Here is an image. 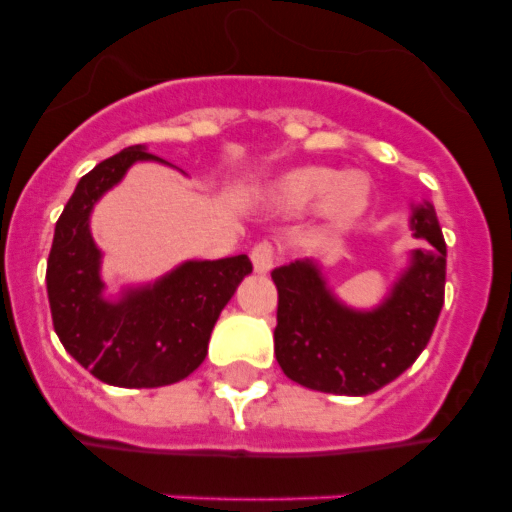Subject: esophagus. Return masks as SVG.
I'll list each match as a JSON object with an SVG mask.
<instances>
[{
	"instance_id": "esophagus-1",
	"label": "esophagus",
	"mask_w": 512,
	"mask_h": 512,
	"mask_svg": "<svg viewBox=\"0 0 512 512\" xmlns=\"http://www.w3.org/2000/svg\"><path fill=\"white\" fill-rule=\"evenodd\" d=\"M251 261H253V269L259 271V274H269V271L274 269V264H277V251H274L271 243L264 241L259 243V246H253Z\"/></svg>"
}]
</instances>
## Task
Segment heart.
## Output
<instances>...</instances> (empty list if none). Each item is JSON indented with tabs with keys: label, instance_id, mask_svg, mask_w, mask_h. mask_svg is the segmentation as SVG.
Listing matches in <instances>:
<instances>
[{
	"label": "heart",
	"instance_id": "heart-1",
	"mask_svg": "<svg viewBox=\"0 0 512 512\" xmlns=\"http://www.w3.org/2000/svg\"><path fill=\"white\" fill-rule=\"evenodd\" d=\"M372 200V179L361 171L328 166H300L277 176L266 187V202L284 215H300L320 205V215L330 228H351Z\"/></svg>",
	"mask_w": 512,
	"mask_h": 512
}]
</instances>
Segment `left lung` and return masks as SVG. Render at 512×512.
Segmentation results:
<instances>
[{
	"mask_svg": "<svg viewBox=\"0 0 512 512\" xmlns=\"http://www.w3.org/2000/svg\"><path fill=\"white\" fill-rule=\"evenodd\" d=\"M410 228L428 246L410 253V266L374 310L338 300L312 259L271 271L279 292L274 354L292 382L330 395H372L428 346L443 307L446 241L431 202L413 207Z\"/></svg>",
	"mask_w": 512,
	"mask_h": 512,
	"instance_id": "8db88e82",
	"label": "left lung"
}]
</instances>
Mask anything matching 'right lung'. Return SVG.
<instances>
[{"label":"right lung","mask_w":512,"mask_h":512,"mask_svg":"<svg viewBox=\"0 0 512 512\" xmlns=\"http://www.w3.org/2000/svg\"><path fill=\"white\" fill-rule=\"evenodd\" d=\"M135 161L161 158L146 146H130L81 176L58 217L45 269L53 328L63 348L99 382L130 390L189 377L205 361L220 312L253 269L246 253L184 261L153 284L107 300L99 277L102 251L89 230V215Z\"/></svg>","instance_id":"right-lung-1"}]
</instances>
